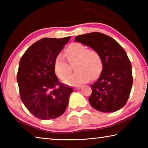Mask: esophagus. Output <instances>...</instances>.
<instances>
[{"mask_svg":"<svg viewBox=\"0 0 148 148\" xmlns=\"http://www.w3.org/2000/svg\"><path fill=\"white\" fill-rule=\"evenodd\" d=\"M82 86H77L74 87V89L75 90H77V89H79L80 88H81Z\"/></svg>","mask_w":148,"mask_h":148,"instance_id":"34e87169","label":"esophagus"}]
</instances>
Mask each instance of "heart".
I'll return each mask as SVG.
<instances>
[{"label": "heart", "mask_w": 148, "mask_h": 148, "mask_svg": "<svg viewBox=\"0 0 148 148\" xmlns=\"http://www.w3.org/2000/svg\"><path fill=\"white\" fill-rule=\"evenodd\" d=\"M65 53L71 62L76 61L74 69L77 71L64 80L65 84L76 86L88 82L90 77L95 78L102 69V59L101 55L95 49H87L80 43L70 45ZM55 72L60 79H63L71 72V68L64 56L57 55L54 62Z\"/></svg>", "instance_id": "b5f03b06"}]
</instances>
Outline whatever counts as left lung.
I'll return each mask as SVG.
<instances>
[{
	"mask_svg": "<svg viewBox=\"0 0 148 148\" xmlns=\"http://www.w3.org/2000/svg\"><path fill=\"white\" fill-rule=\"evenodd\" d=\"M75 40L96 50L102 59L101 74L91 86L90 104L106 113L121 109L127 103L133 82L131 61L124 49L112 37L101 32L79 35Z\"/></svg>",
	"mask_w": 148,
	"mask_h": 148,
	"instance_id": "obj_1",
	"label": "left lung"
}]
</instances>
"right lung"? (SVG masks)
Segmentation results:
<instances>
[{"instance_id":"obj_1","label":"right lung","mask_w":148,"mask_h":148,"mask_svg":"<svg viewBox=\"0 0 148 148\" xmlns=\"http://www.w3.org/2000/svg\"><path fill=\"white\" fill-rule=\"evenodd\" d=\"M71 38H42L26 50L19 61L17 81L20 98L27 110L40 119L61 116L74 91L60 83L54 70L56 57Z\"/></svg>"}]
</instances>
